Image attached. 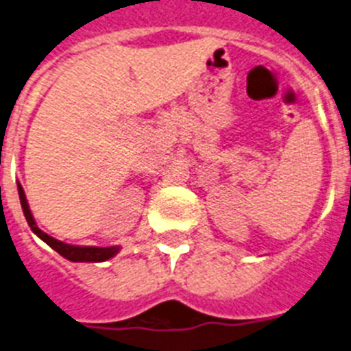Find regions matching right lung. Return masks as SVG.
Instances as JSON below:
<instances>
[{
    "mask_svg": "<svg viewBox=\"0 0 351 351\" xmlns=\"http://www.w3.org/2000/svg\"><path fill=\"white\" fill-rule=\"evenodd\" d=\"M17 191H19V199H21V207H23V212H25V217L28 221V225H30L32 232L37 234L44 243L51 246L55 252H58L64 258L71 262H103L108 261L119 252V246H110V248H98V246H73V244H66L62 243V241L53 239L51 235L44 234L40 230L37 223H35L34 216H32L30 207H28V202H26L25 191L21 187V184H17Z\"/></svg>",
    "mask_w": 351,
    "mask_h": 351,
    "instance_id": "1",
    "label": "right lung"
}]
</instances>
